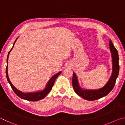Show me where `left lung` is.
<instances>
[{
    "label": "left lung",
    "mask_w": 125,
    "mask_h": 125,
    "mask_svg": "<svg viewBox=\"0 0 125 125\" xmlns=\"http://www.w3.org/2000/svg\"><path fill=\"white\" fill-rule=\"evenodd\" d=\"M109 47L112 58V73L108 81L102 88L98 89H87L80 86L75 73L73 72L72 85L75 93L86 100H95L107 95L113 89L115 84L116 80L119 73L118 54L117 50L114 47L111 40L109 41Z\"/></svg>",
    "instance_id": "left-lung-1"
}]
</instances>
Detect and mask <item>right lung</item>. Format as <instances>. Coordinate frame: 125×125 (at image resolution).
I'll list each match as a JSON object with an SVG mask.
<instances>
[{
	"label": "right lung",
	"instance_id": "add662e5",
	"mask_svg": "<svg viewBox=\"0 0 125 125\" xmlns=\"http://www.w3.org/2000/svg\"><path fill=\"white\" fill-rule=\"evenodd\" d=\"M18 39V37L16 39L15 41L14 42L13 46H12V47L11 50H10V51L8 53V57H7V68H6V75H7V78L8 80V82H9V83L10 84V86L12 88V89L13 90L14 93H15L16 95L17 96H18L19 98H21L22 99H24V100H26L28 101H39L40 100H41V99H43V98H45L46 96L50 92V91L51 90L52 86L53 85L54 83L56 80V79L58 77V76L62 72L60 71L58 72L57 73L55 74L54 75H53L52 77L50 78V80H48V82L47 83L46 85L45 88L43 89V90H39L37 91V92H30V93H24L21 92V91L19 90L18 89L15 87V86L12 85V84L11 83L10 80L9 79V76H8V58H9V55L10 54V52H11V51L12 50V48H13L15 43L17 39Z\"/></svg>",
	"mask_w": 125,
	"mask_h": 125
}]
</instances>
